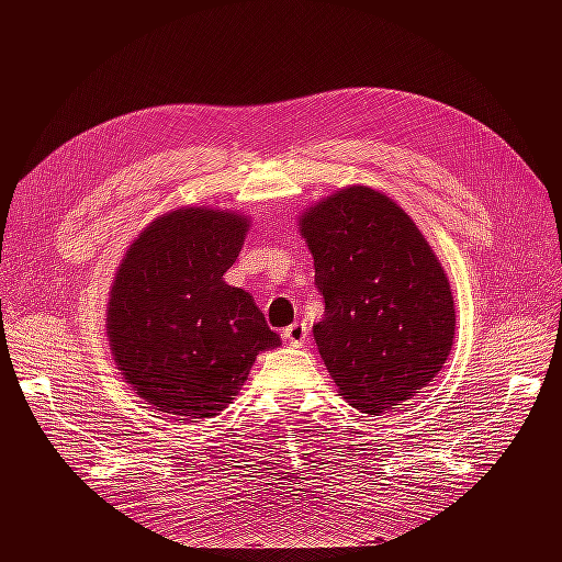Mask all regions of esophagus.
Segmentation results:
<instances>
[{"label":"esophagus","instance_id":"34e87169","mask_svg":"<svg viewBox=\"0 0 562 562\" xmlns=\"http://www.w3.org/2000/svg\"><path fill=\"white\" fill-rule=\"evenodd\" d=\"M307 335H310V330L305 323H291V326L284 328V333H282L284 341L291 346H303L307 341Z\"/></svg>","mask_w":562,"mask_h":562}]
</instances>
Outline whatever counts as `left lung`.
<instances>
[{
	"label": "left lung",
	"mask_w": 562,
	"mask_h": 562,
	"mask_svg": "<svg viewBox=\"0 0 562 562\" xmlns=\"http://www.w3.org/2000/svg\"><path fill=\"white\" fill-rule=\"evenodd\" d=\"M301 232L326 303L314 339L341 396L369 415L415 396L456 335L451 284L424 234L367 187L310 206Z\"/></svg>",
	"instance_id": "left-lung-1"
}]
</instances>
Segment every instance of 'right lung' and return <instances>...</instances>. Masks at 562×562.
Returning a JSON list of instances; mask_svg holds the SVG:
<instances>
[{
    "label": "right lung",
    "mask_w": 562,
    "mask_h": 562,
    "mask_svg": "<svg viewBox=\"0 0 562 562\" xmlns=\"http://www.w3.org/2000/svg\"><path fill=\"white\" fill-rule=\"evenodd\" d=\"M248 221L221 210H177L130 246L117 269L106 328L134 392L180 424L232 403L261 350L280 346L248 291L223 276Z\"/></svg>",
    "instance_id": "right-lung-1"
}]
</instances>
